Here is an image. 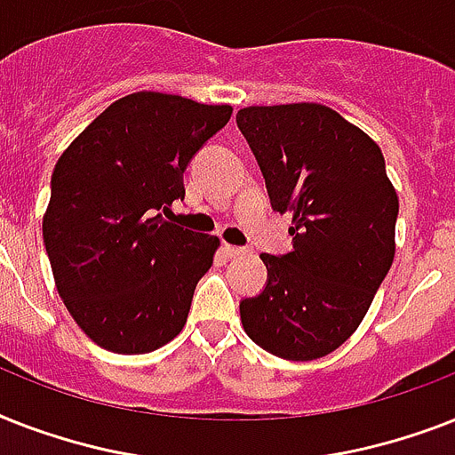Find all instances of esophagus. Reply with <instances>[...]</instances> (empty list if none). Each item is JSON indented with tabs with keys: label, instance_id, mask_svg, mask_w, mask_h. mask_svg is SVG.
I'll return each mask as SVG.
<instances>
[{
	"label": "esophagus",
	"instance_id": "obj_1",
	"mask_svg": "<svg viewBox=\"0 0 455 455\" xmlns=\"http://www.w3.org/2000/svg\"><path fill=\"white\" fill-rule=\"evenodd\" d=\"M223 251L228 253V256H242V253H244L242 246H235V244H223Z\"/></svg>",
	"mask_w": 455,
	"mask_h": 455
}]
</instances>
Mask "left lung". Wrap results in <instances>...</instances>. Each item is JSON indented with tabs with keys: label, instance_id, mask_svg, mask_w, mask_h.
<instances>
[{
	"label": "left lung",
	"instance_id": "left-lung-1",
	"mask_svg": "<svg viewBox=\"0 0 455 455\" xmlns=\"http://www.w3.org/2000/svg\"><path fill=\"white\" fill-rule=\"evenodd\" d=\"M237 126L293 251L263 253L267 284L239 303L246 336L275 357H326L362 324L395 258L399 199L383 152L319 103L251 105Z\"/></svg>",
	"mask_w": 455,
	"mask_h": 455
}]
</instances>
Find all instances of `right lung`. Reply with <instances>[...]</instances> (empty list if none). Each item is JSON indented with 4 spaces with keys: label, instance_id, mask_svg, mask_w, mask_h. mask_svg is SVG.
I'll list each match as a JSON object with an SVG mask.
<instances>
[{
    "label": "right lung",
    "instance_id": "right-lung-1",
    "mask_svg": "<svg viewBox=\"0 0 455 455\" xmlns=\"http://www.w3.org/2000/svg\"><path fill=\"white\" fill-rule=\"evenodd\" d=\"M230 105L138 91L100 112L60 155L44 213L56 289L105 350L145 355L183 331L218 237L158 213L185 197L195 152L230 122Z\"/></svg>",
    "mask_w": 455,
    "mask_h": 455
}]
</instances>
